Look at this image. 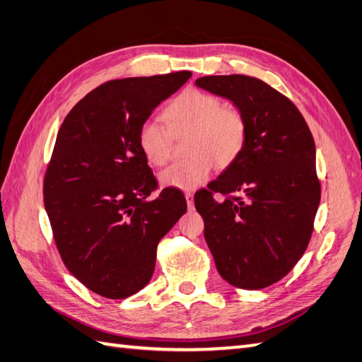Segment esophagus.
<instances>
[{"label": "esophagus", "mask_w": 362, "mask_h": 362, "mask_svg": "<svg viewBox=\"0 0 362 362\" xmlns=\"http://www.w3.org/2000/svg\"><path fill=\"white\" fill-rule=\"evenodd\" d=\"M185 199H187V205L188 209H194V193H191V191H187L185 193Z\"/></svg>", "instance_id": "obj_1"}]
</instances>
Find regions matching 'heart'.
I'll list each match as a JSON object with an SVG mask.
<instances>
[{"label": "heart", "mask_w": 362, "mask_h": 362, "mask_svg": "<svg viewBox=\"0 0 362 362\" xmlns=\"http://www.w3.org/2000/svg\"><path fill=\"white\" fill-rule=\"evenodd\" d=\"M168 129L158 119H146L138 130V146L146 160L161 166L171 158V134L189 132L185 151L188 158L174 161L160 174L165 187L196 189L209 180L213 166L232 165L240 156L247 126L235 107H222L221 99L202 90H185L166 105Z\"/></svg>", "instance_id": "b5f03b06"}]
</instances>
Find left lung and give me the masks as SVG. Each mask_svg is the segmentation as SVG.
<instances>
[{"mask_svg":"<svg viewBox=\"0 0 362 362\" xmlns=\"http://www.w3.org/2000/svg\"><path fill=\"white\" fill-rule=\"evenodd\" d=\"M196 86L230 99L247 126L238 158L194 194L205 241L226 281L267 288L297 264L313 233L320 182L311 130L286 96L257 78L204 76Z\"/></svg>","mask_w":362,"mask_h":362,"instance_id":"1","label":"left lung"}]
</instances>
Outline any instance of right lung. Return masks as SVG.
<instances>
[{
    "instance_id": "obj_1",
    "label": "right lung",
    "mask_w": 362,
    "mask_h": 362,
    "mask_svg": "<svg viewBox=\"0 0 362 362\" xmlns=\"http://www.w3.org/2000/svg\"><path fill=\"white\" fill-rule=\"evenodd\" d=\"M189 71L109 81L66 115L43 180L45 209L66 269L105 298L149 283L157 245L182 214V191L157 189L138 130Z\"/></svg>"
}]
</instances>
